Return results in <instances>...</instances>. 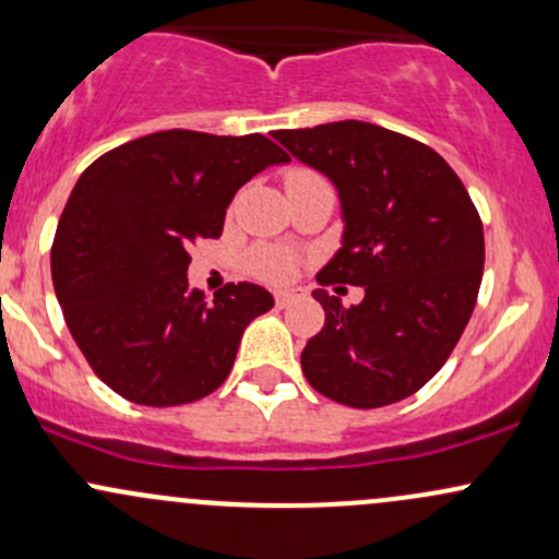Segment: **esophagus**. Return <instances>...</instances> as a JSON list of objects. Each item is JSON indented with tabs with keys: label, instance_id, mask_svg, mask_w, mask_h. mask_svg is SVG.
Wrapping results in <instances>:
<instances>
[{
	"label": "esophagus",
	"instance_id": "esophagus-1",
	"mask_svg": "<svg viewBox=\"0 0 559 559\" xmlns=\"http://www.w3.org/2000/svg\"><path fill=\"white\" fill-rule=\"evenodd\" d=\"M299 299H305V292L302 289H284V292H275V308H289V305L299 302Z\"/></svg>",
	"mask_w": 559,
	"mask_h": 559
}]
</instances>
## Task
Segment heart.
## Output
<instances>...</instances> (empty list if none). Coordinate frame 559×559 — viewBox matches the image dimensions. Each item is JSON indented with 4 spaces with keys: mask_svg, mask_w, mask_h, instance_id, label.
Segmentation results:
<instances>
[{
    "mask_svg": "<svg viewBox=\"0 0 559 559\" xmlns=\"http://www.w3.org/2000/svg\"><path fill=\"white\" fill-rule=\"evenodd\" d=\"M302 177H312V171L294 169L286 180H302ZM249 270L260 278L273 281V284H284L297 273V262L292 260V254L281 249H257L249 254Z\"/></svg>",
    "mask_w": 559,
    "mask_h": 559,
    "instance_id": "1",
    "label": "heart"
}]
</instances>
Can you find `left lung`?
<instances>
[{
    "label": "left lung",
    "instance_id": "left-lung-1",
    "mask_svg": "<svg viewBox=\"0 0 559 559\" xmlns=\"http://www.w3.org/2000/svg\"><path fill=\"white\" fill-rule=\"evenodd\" d=\"M273 138L340 193L342 249L318 284L364 286L349 308L312 292L326 323L302 349L305 377L353 408L414 395L449 360L480 292L486 241L467 188L429 145L369 121Z\"/></svg>",
    "mask_w": 559,
    "mask_h": 559
}]
</instances>
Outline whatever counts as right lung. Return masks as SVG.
Wrapping results in <instances>:
<instances>
[{
  "instance_id": "obj_1",
  "label": "right lung",
  "mask_w": 559,
  "mask_h": 559,
  "mask_svg": "<svg viewBox=\"0 0 559 559\" xmlns=\"http://www.w3.org/2000/svg\"><path fill=\"white\" fill-rule=\"evenodd\" d=\"M289 156L265 134L167 130L82 171L52 241V286L92 371L140 406L201 401L228 379L243 329L273 308L257 284L206 302L188 247L223 236L225 210L257 171Z\"/></svg>"
}]
</instances>
